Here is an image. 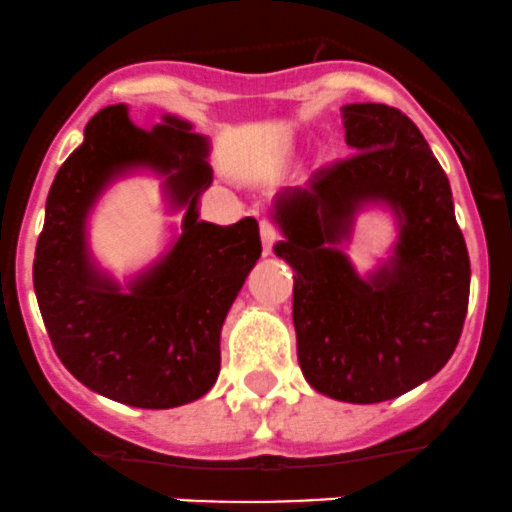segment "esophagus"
Masks as SVG:
<instances>
[{
  "mask_svg": "<svg viewBox=\"0 0 512 512\" xmlns=\"http://www.w3.org/2000/svg\"><path fill=\"white\" fill-rule=\"evenodd\" d=\"M281 234H278L276 226L271 221H261V241H263V254H271L273 246L278 244Z\"/></svg>",
  "mask_w": 512,
  "mask_h": 512,
  "instance_id": "34e87169",
  "label": "esophagus"
}]
</instances>
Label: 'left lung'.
I'll return each instance as SVG.
<instances>
[{
	"label": "left lung",
	"mask_w": 512,
	"mask_h": 512,
	"mask_svg": "<svg viewBox=\"0 0 512 512\" xmlns=\"http://www.w3.org/2000/svg\"><path fill=\"white\" fill-rule=\"evenodd\" d=\"M342 125L357 155L273 197V221L286 236L273 251L295 271L303 377L337 402L377 404L449 362L466 320L471 261L449 177L412 120L382 103H350ZM365 206L393 212L398 241L362 277L339 244Z\"/></svg>",
	"instance_id": "obj_1"
}]
</instances>
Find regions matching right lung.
I'll use <instances>...</instances> for the list:
<instances>
[{
	"label": "right lung",
	"instance_id": "obj_1",
	"mask_svg": "<svg viewBox=\"0 0 512 512\" xmlns=\"http://www.w3.org/2000/svg\"><path fill=\"white\" fill-rule=\"evenodd\" d=\"M209 138L177 115L152 128L108 105L91 118L46 199L36 244L34 291L54 350L93 392L140 409H172L204 397L221 367V325L261 256L258 221L231 226L199 219L212 187ZM163 177L183 234L125 287L103 272L87 246V217L120 176Z\"/></svg>",
	"mask_w": 512,
	"mask_h": 512
}]
</instances>
